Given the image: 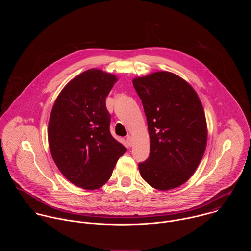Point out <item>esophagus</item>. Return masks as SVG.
I'll return each instance as SVG.
<instances>
[{"mask_svg": "<svg viewBox=\"0 0 251 251\" xmlns=\"http://www.w3.org/2000/svg\"><path fill=\"white\" fill-rule=\"evenodd\" d=\"M126 141H127V144H128L130 147L133 145V138H132L131 136H127Z\"/></svg>", "mask_w": 251, "mask_h": 251, "instance_id": "obj_1", "label": "esophagus"}]
</instances>
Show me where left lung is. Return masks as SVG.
Wrapping results in <instances>:
<instances>
[{
	"label": "left lung",
	"instance_id": "left-lung-1",
	"mask_svg": "<svg viewBox=\"0 0 251 251\" xmlns=\"http://www.w3.org/2000/svg\"><path fill=\"white\" fill-rule=\"evenodd\" d=\"M133 86L150 135V155L138 165L141 176L157 190L180 187L195 173L206 146V122L199 96L188 82L167 71L137 77Z\"/></svg>",
	"mask_w": 251,
	"mask_h": 251
}]
</instances>
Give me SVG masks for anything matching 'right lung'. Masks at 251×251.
Returning a JSON list of instances; mask_svg holds the SVG:
<instances>
[{
	"label": "right lung",
	"instance_id": "add662e5",
	"mask_svg": "<svg viewBox=\"0 0 251 251\" xmlns=\"http://www.w3.org/2000/svg\"><path fill=\"white\" fill-rule=\"evenodd\" d=\"M117 78L88 69L57 96L49 122V144L59 171L74 185L96 190L109 180L127 149L110 133L106 97Z\"/></svg>",
	"mask_w": 251,
	"mask_h": 251
}]
</instances>
